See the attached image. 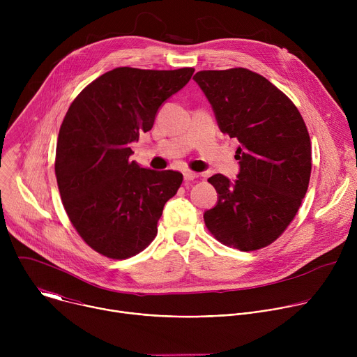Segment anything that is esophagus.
<instances>
[{
    "label": "esophagus",
    "mask_w": 357,
    "mask_h": 357,
    "mask_svg": "<svg viewBox=\"0 0 357 357\" xmlns=\"http://www.w3.org/2000/svg\"><path fill=\"white\" fill-rule=\"evenodd\" d=\"M183 178H185V181H193V179H196L197 178V174L196 172H192V171H185L183 172Z\"/></svg>",
    "instance_id": "1"
}]
</instances>
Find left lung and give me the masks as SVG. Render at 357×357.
Here are the masks:
<instances>
[{"label":"left lung","mask_w":357,"mask_h":357,"mask_svg":"<svg viewBox=\"0 0 357 357\" xmlns=\"http://www.w3.org/2000/svg\"><path fill=\"white\" fill-rule=\"evenodd\" d=\"M208 97L219 128L240 146V172L208 179L218 205L203 215L225 245L254 251L275 241L295 218L308 190L311 139L292 101L261 75L244 68L200 70L193 76Z\"/></svg>","instance_id":"8db88e82"}]
</instances>
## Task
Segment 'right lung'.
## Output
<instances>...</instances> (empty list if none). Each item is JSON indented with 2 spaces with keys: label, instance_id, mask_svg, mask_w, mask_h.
Returning a JSON list of instances; mask_svg holds the SVG:
<instances>
[{
  "label": "right lung",
  "instance_id": "1",
  "mask_svg": "<svg viewBox=\"0 0 357 357\" xmlns=\"http://www.w3.org/2000/svg\"><path fill=\"white\" fill-rule=\"evenodd\" d=\"M193 72L116 68L86 86L63 119L55 160L63 208L86 244L109 259L148 247L182 183L181 172L130 161V144L152 128L161 105Z\"/></svg>",
  "mask_w": 357,
  "mask_h": 357
}]
</instances>
